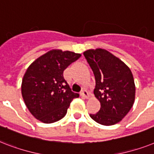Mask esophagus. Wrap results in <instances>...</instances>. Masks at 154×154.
I'll use <instances>...</instances> for the list:
<instances>
[{
    "label": "esophagus",
    "mask_w": 154,
    "mask_h": 154,
    "mask_svg": "<svg viewBox=\"0 0 154 154\" xmlns=\"http://www.w3.org/2000/svg\"><path fill=\"white\" fill-rule=\"evenodd\" d=\"M81 96L82 97H84V98H86L88 99V97H89V93L88 92V91L85 89H83L82 91L81 92Z\"/></svg>",
    "instance_id": "esophagus-1"
}]
</instances>
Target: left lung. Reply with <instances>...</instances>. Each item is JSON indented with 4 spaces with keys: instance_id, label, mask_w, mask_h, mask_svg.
<instances>
[{
    "instance_id": "1",
    "label": "left lung",
    "mask_w": 154,
    "mask_h": 154,
    "mask_svg": "<svg viewBox=\"0 0 154 154\" xmlns=\"http://www.w3.org/2000/svg\"><path fill=\"white\" fill-rule=\"evenodd\" d=\"M84 55L94 73V95L100 103V109L90 114V117L104 126L120 122L135 99V85L131 69L104 49L88 50Z\"/></svg>"
}]
</instances>
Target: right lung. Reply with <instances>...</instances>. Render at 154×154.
Instances as JSON below:
<instances>
[{
    "label": "right lung",
    "mask_w": 154,
    "mask_h": 154,
    "mask_svg": "<svg viewBox=\"0 0 154 154\" xmlns=\"http://www.w3.org/2000/svg\"><path fill=\"white\" fill-rule=\"evenodd\" d=\"M81 56L72 51L51 50L34 61L23 77L21 92L32 116L52 123L66 115L71 101L79 97L63 77V72Z\"/></svg>",
    "instance_id": "1"
}]
</instances>
